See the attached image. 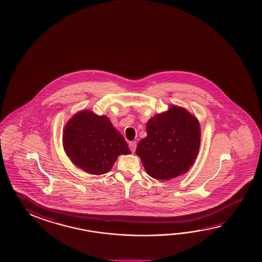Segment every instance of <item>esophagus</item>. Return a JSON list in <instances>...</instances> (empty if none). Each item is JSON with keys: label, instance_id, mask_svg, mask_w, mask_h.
Returning a JSON list of instances; mask_svg holds the SVG:
<instances>
[{"label": "esophagus", "instance_id": "34e87169", "mask_svg": "<svg viewBox=\"0 0 262 262\" xmlns=\"http://www.w3.org/2000/svg\"><path fill=\"white\" fill-rule=\"evenodd\" d=\"M128 146H129V149H130V151L134 153L135 152V150H136V146H137V143L136 142H130V143H128Z\"/></svg>", "mask_w": 262, "mask_h": 262}]
</instances>
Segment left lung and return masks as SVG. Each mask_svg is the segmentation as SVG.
Instances as JSON below:
<instances>
[{
	"mask_svg": "<svg viewBox=\"0 0 262 262\" xmlns=\"http://www.w3.org/2000/svg\"><path fill=\"white\" fill-rule=\"evenodd\" d=\"M147 136L139 142L136 154L149 176L168 180L187 172L200 146L198 119L178 106L159 114L146 124Z\"/></svg>",
	"mask_w": 262,
	"mask_h": 262,
	"instance_id": "obj_1",
	"label": "left lung"
}]
</instances>
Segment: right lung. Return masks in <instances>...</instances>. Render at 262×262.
Wrapping results in <instances>:
<instances>
[{
    "instance_id": "right-lung-1",
    "label": "right lung",
    "mask_w": 262,
    "mask_h": 262,
    "mask_svg": "<svg viewBox=\"0 0 262 262\" xmlns=\"http://www.w3.org/2000/svg\"><path fill=\"white\" fill-rule=\"evenodd\" d=\"M63 144L76 166L94 175L109 171L119 155L130 154L126 141L109 119L89 110L76 114L66 125Z\"/></svg>"
}]
</instances>
